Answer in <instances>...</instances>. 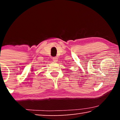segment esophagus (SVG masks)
<instances>
[{
	"mask_svg": "<svg viewBox=\"0 0 120 120\" xmlns=\"http://www.w3.org/2000/svg\"><path fill=\"white\" fill-rule=\"evenodd\" d=\"M53 60L54 61H58V58L56 57V56H54V57H53Z\"/></svg>",
	"mask_w": 120,
	"mask_h": 120,
	"instance_id": "esophagus-1",
	"label": "esophagus"
}]
</instances>
